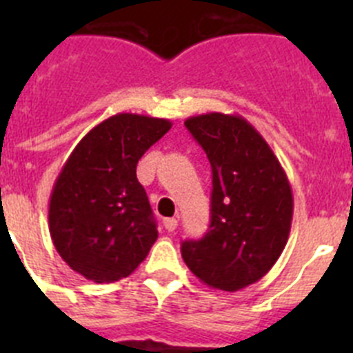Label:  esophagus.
<instances>
[{"label": "esophagus", "mask_w": 353, "mask_h": 353, "mask_svg": "<svg viewBox=\"0 0 353 353\" xmlns=\"http://www.w3.org/2000/svg\"><path fill=\"white\" fill-rule=\"evenodd\" d=\"M179 226V221L174 219V217H170V219H164V228H166L168 232H174Z\"/></svg>", "instance_id": "esophagus-1"}]
</instances>
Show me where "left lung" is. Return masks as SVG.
Returning a JSON list of instances; mask_svg holds the SVG:
<instances>
[{"label": "left lung", "mask_w": 353, "mask_h": 353, "mask_svg": "<svg viewBox=\"0 0 353 353\" xmlns=\"http://www.w3.org/2000/svg\"><path fill=\"white\" fill-rule=\"evenodd\" d=\"M212 166L210 226L185 240L182 258L207 286L239 292L272 269L288 242L293 194L263 136L239 114L185 120Z\"/></svg>", "instance_id": "8db88e82"}]
</instances>
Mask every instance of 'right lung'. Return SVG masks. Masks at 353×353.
<instances>
[{
  "label": "right lung",
  "instance_id": "right-lung-1",
  "mask_svg": "<svg viewBox=\"0 0 353 353\" xmlns=\"http://www.w3.org/2000/svg\"><path fill=\"white\" fill-rule=\"evenodd\" d=\"M170 129L166 118L118 113L93 127L61 168L49 199V233L65 263L90 281L130 276L157 240L136 166Z\"/></svg>",
  "mask_w": 353,
  "mask_h": 353
}]
</instances>
